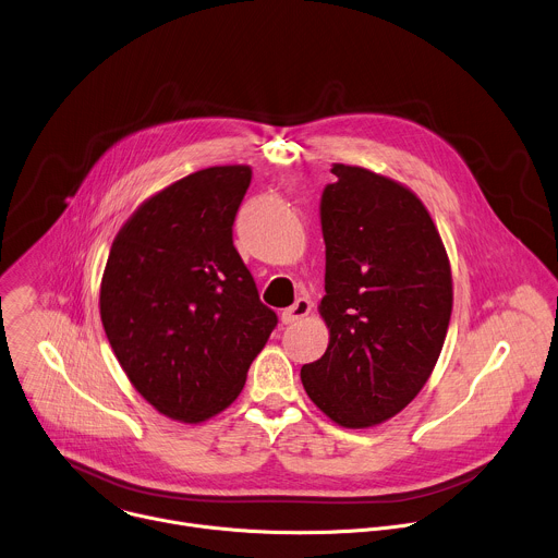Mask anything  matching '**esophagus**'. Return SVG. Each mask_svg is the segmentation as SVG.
<instances>
[{"instance_id":"1","label":"esophagus","mask_w":558,"mask_h":558,"mask_svg":"<svg viewBox=\"0 0 558 558\" xmlns=\"http://www.w3.org/2000/svg\"><path fill=\"white\" fill-rule=\"evenodd\" d=\"M308 311H311V302L306 298H298L295 304H291L289 308L282 311L280 320H282V325H293V323L302 320L304 315H308Z\"/></svg>"}]
</instances>
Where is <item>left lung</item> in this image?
I'll return each instance as SVG.
<instances>
[{
  "label": "left lung",
  "mask_w": 558,
  "mask_h": 558,
  "mask_svg": "<svg viewBox=\"0 0 558 558\" xmlns=\"http://www.w3.org/2000/svg\"><path fill=\"white\" fill-rule=\"evenodd\" d=\"M320 201L327 274L320 315L329 347L304 364L311 402L344 428L407 409L441 353L452 276L439 231L404 185L336 163Z\"/></svg>",
  "instance_id": "left-lung-1"
}]
</instances>
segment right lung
Here are the masks:
<instances>
[{
	"label": "right lung",
	"mask_w": 558,
	"mask_h": 558,
	"mask_svg": "<svg viewBox=\"0 0 558 558\" xmlns=\"http://www.w3.org/2000/svg\"><path fill=\"white\" fill-rule=\"evenodd\" d=\"M252 168L194 172L147 198L117 233L101 323L132 386L172 420L198 424L243 390L278 315L233 247Z\"/></svg>",
	"instance_id": "obj_1"
}]
</instances>
